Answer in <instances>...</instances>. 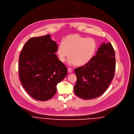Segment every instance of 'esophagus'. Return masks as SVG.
Segmentation results:
<instances>
[{
  "instance_id": "1",
  "label": "esophagus",
  "mask_w": 134,
  "mask_h": 134,
  "mask_svg": "<svg viewBox=\"0 0 134 134\" xmlns=\"http://www.w3.org/2000/svg\"><path fill=\"white\" fill-rule=\"evenodd\" d=\"M73 69H71V68H68V72L69 73H72V72H73Z\"/></svg>"
}]
</instances>
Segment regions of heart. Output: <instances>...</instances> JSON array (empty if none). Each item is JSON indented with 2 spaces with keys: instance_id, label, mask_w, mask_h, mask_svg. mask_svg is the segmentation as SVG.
Returning <instances> with one entry per match:
<instances>
[{
  "instance_id": "obj_1",
  "label": "heart",
  "mask_w": 134,
  "mask_h": 134,
  "mask_svg": "<svg viewBox=\"0 0 134 134\" xmlns=\"http://www.w3.org/2000/svg\"><path fill=\"white\" fill-rule=\"evenodd\" d=\"M97 49L94 39L87 38L77 34L67 36L58 47L59 60L64 62L70 56V65L84 66L94 57Z\"/></svg>"
}]
</instances>
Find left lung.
<instances>
[{
    "label": "left lung",
    "instance_id": "1",
    "mask_svg": "<svg viewBox=\"0 0 134 134\" xmlns=\"http://www.w3.org/2000/svg\"><path fill=\"white\" fill-rule=\"evenodd\" d=\"M115 56L111 43H102L96 56L87 64L75 69L77 77L75 94L84 99H91L102 95L115 75Z\"/></svg>",
    "mask_w": 134,
    "mask_h": 134
}]
</instances>
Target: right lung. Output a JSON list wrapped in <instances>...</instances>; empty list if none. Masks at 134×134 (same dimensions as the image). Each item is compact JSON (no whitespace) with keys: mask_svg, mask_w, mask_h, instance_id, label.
Here are the masks:
<instances>
[{"mask_svg":"<svg viewBox=\"0 0 134 134\" xmlns=\"http://www.w3.org/2000/svg\"><path fill=\"white\" fill-rule=\"evenodd\" d=\"M57 48L56 43L47 35L30 38L20 54L19 79L35 99L46 101L53 97L57 85L67 75V68L55 54Z\"/></svg>","mask_w":134,"mask_h":134,"instance_id":"right-lung-1","label":"right lung"}]
</instances>
